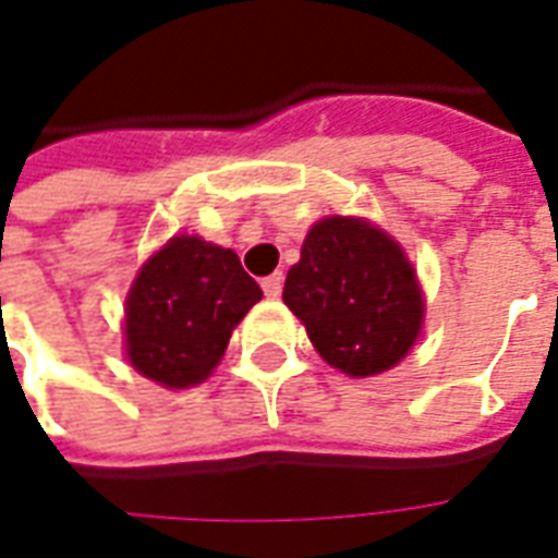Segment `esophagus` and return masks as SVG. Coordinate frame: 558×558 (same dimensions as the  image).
I'll list each match as a JSON object with an SVG mask.
<instances>
[{
	"instance_id": "esophagus-1",
	"label": "esophagus",
	"mask_w": 558,
	"mask_h": 558,
	"mask_svg": "<svg viewBox=\"0 0 558 558\" xmlns=\"http://www.w3.org/2000/svg\"><path fill=\"white\" fill-rule=\"evenodd\" d=\"M280 290H283V275L275 271V275H268L263 280V292H266V299H280Z\"/></svg>"
}]
</instances>
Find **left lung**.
I'll return each instance as SVG.
<instances>
[{"label": "left lung", "instance_id": "left-lung-1", "mask_svg": "<svg viewBox=\"0 0 558 558\" xmlns=\"http://www.w3.org/2000/svg\"><path fill=\"white\" fill-rule=\"evenodd\" d=\"M283 302L331 367L376 376L415 347L424 323L415 268L386 230L331 215L311 227Z\"/></svg>", "mask_w": 558, "mask_h": 558}]
</instances>
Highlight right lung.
Segmentation results:
<instances>
[{"label":"right lung","mask_w":558,"mask_h":558,"mask_svg":"<svg viewBox=\"0 0 558 558\" xmlns=\"http://www.w3.org/2000/svg\"><path fill=\"white\" fill-rule=\"evenodd\" d=\"M263 290L230 247L172 235L140 268L125 302L131 367L163 388L199 386Z\"/></svg>","instance_id":"add662e5"}]
</instances>
